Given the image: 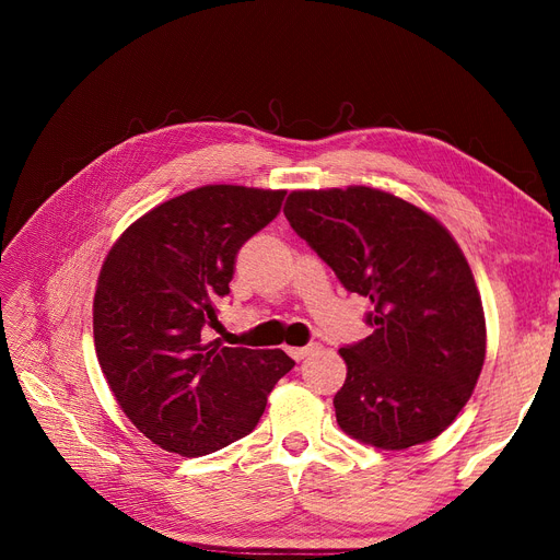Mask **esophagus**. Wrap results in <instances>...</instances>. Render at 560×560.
Segmentation results:
<instances>
[{
  "label": "esophagus",
  "mask_w": 560,
  "mask_h": 560,
  "mask_svg": "<svg viewBox=\"0 0 560 560\" xmlns=\"http://www.w3.org/2000/svg\"><path fill=\"white\" fill-rule=\"evenodd\" d=\"M317 348H319L317 343H308V346H303V348H290L287 352H290L292 358L299 362V360H303V358H308V354H313Z\"/></svg>",
  "instance_id": "34e87169"
}]
</instances>
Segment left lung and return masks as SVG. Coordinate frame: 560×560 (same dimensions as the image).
I'll return each instance as SVG.
<instances>
[{"mask_svg":"<svg viewBox=\"0 0 560 560\" xmlns=\"http://www.w3.org/2000/svg\"><path fill=\"white\" fill-rule=\"evenodd\" d=\"M284 217L348 292L371 301L374 331L338 350L348 366L334 397L338 425L385 451L442 434L486 360L481 296L453 235L369 186L292 191Z\"/></svg>","mask_w":560,"mask_h":560,"instance_id":"left-lung-1","label":"left lung"}]
</instances>
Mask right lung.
I'll return each instance as SVG.
<instances>
[{"label": "right lung", "mask_w": 560, "mask_h": 560, "mask_svg": "<svg viewBox=\"0 0 560 560\" xmlns=\"http://www.w3.org/2000/svg\"><path fill=\"white\" fill-rule=\"evenodd\" d=\"M287 191L212 184L140 217L97 278V362L130 422L161 448L208 455L249 434L273 385L292 371L282 350L208 341L229 296L235 254L280 212Z\"/></svg>", "instance_id": "1"}]
</instances>
